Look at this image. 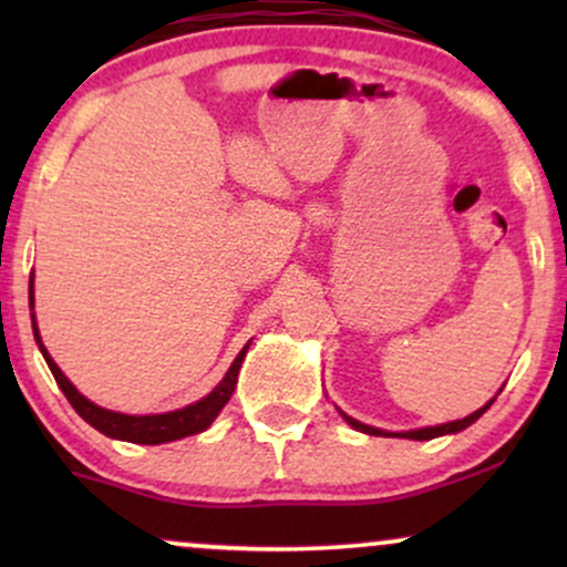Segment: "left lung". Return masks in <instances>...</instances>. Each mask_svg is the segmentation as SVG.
Wrapping results in <instances>:
<instances>
[{
	"label": "left lung",
	"mask_w": 567,
	"mask_h": 567,
	"mask_svg": "<svg viewBox=\"0 0 567 567\" xmlns=\"http://www.w3.org/2000/svg\"><path fill=\"white\" fill-rule=\"evenodd\" d=\"M493 405V400L487 402V405H483L480 410H474L472 415H466V419H458V421H451V424H440V426H426V429H413V432H381V429H373V426H368V424H360V421H354L351 419V415H347V413H341L343 419H347V424L349 426H354L357 432H365V434H383V437H408V440H432V437H442V434H455V432H461V429H466V426H472L474 421L480 419V415L485 413L487 408Z\"/></svg>",
	"instance_id": "obj_1"
}]
</instances>
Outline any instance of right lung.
Listing matches in <instances>:
<instances>
[{
  "label": "right lung",
  "mask_w": 567,
  "mask_h": 567,
  "mask_svg": "<svg viewBox=\"0 0 567 567\" xmlns=\"http://www.w3.org/2000/svg\"><path fill=\"white\" fill-rule=\"evenodd\" d=\"M31 309H34V288H31ZM31 322H34V315H31ZM34 338L39 343V351H42L44 362H48V368L53 370L58 386H61V392L66 394V400L71 402V408H74L90 426L97 429L101 434H106V437L135 442V445H162V442H173V440L188 437V434L205 432V429L216 421V415L224 410L226 402H229V396L234 394L239 368H243L247 349H250V343H247V347L237 354V360L231 362L229 373L224 375V381H220L210 394L202 396L199 402H194V405L173 410V413L127 415V413H114V410L95 405V402H90L87 396L76 392L74 383L61 373V368L55 365L53 357H50L48 349H44L42 338H39L37 322H34Z\"/></svg>",
  "instance_id": "1"
}]
</instances>
